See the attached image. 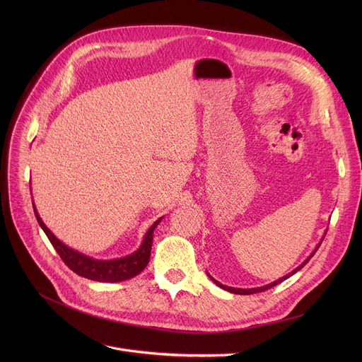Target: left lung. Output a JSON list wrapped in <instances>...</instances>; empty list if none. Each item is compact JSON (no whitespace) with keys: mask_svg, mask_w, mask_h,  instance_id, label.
Returning <instances> with one entry per match:
<instances>
[{"mask_svg":"<svg viewBox=\"0 0 362 362\" xmlns=\"http://www.w3.org/2000/svg\"><path fill=\"white\" fill-rule=\"evenodd\" d=\"M326 236V235H325ZM321 242H322V239H321ZM321 242L315 246V250L311 252V255L305 259V261H303L300 265H299V267H296L295 270H292L289 274H286V276H283V277H280V279H277L276 281H273V283H270V284H265V286H261V288H252V289H239V288H230V286H226V284H221L220 281H217L216 279H213L210 274H208V276H210V279L217 284V286L218 288H221V289H224V291H227V292H232V293H236V295H251V293H258V292H264V291H269L270 288H273V286H276V284H279V283H281L283 280H286L288 277H291V276H293L296 272H299L302 267H303V265H305L310 259H311V257L317 252V250L320 248V245H321Z\"/></svg>","mask_w":362,"mask_h":362,"instance_id":"8db88e82","label":"left lung"}]
</instances>
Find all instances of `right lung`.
<instances>
[{"label": "right lung", "mask_w": 362, "mask_h": 362, "mask_svg": "<svg viewBox=\"0 0 362 362\" xmlns=\"http://www.w3.org/2000/svg\"><path fill=\"white\" fill-rule=\"evenodd\" d=\"M33 211L37 223H40V226L42 227V230L48 236L55 251L59 252V255L62 257V259L70 270H73L76 274H79L85 279L95 280V281H105V283H116V281L132 279L138 276L146 267L149 262L152 239H154V230L163 220V217L158 218L149 227L148 232L144 236L141 246L133 254L123 258H116V259H95L79 251L71 250L70 246L64 245L60 239H57L55 235L45 226L40 214H37L35 204H33Z\"/></svg>", "instance_id": "right-lung-1"}]
</instances>
